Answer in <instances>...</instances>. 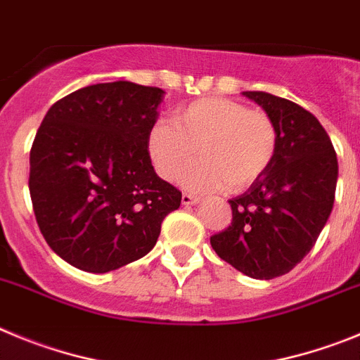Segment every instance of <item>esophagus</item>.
Segmentation results:
<instances>
[{
  "label": "esophagus",
  "mask_w": 360,
  "mask_h": 360,
  "mask_svg": "<svg viewBox=\"0 0 360 360\" xmlns=\"http://www.w3.org/2000/svg\"><path fill=\"white\" fill-rule=\"evenodd\" d=\"M181 202H183L184 206H193V204L199 202V197L192 195V193H183V197H181Z\"/></svg>",
  "instance_id": "obj_1"
}]
</instances>
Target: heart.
<instances>
[{
	"label": "heart",
	"mask_w": 360,
	"mask_h": 360,
	"mask_svg": "<svg viewBox=\"0 0 360 360\" xmlns=\"http://www.w3.org/2000/svg\"><path fill=\"white\" fill-rule=\"evenodd\" d=\"M276 145V127L264 111L222 96L181 105L174 122H154L147 138L148 156L165 181L176 179L197 150L200 161L181 179L192 192L248 188L271 167Z\"/></svg>",
	"instance_id": "obj_1"
}]
</instances>
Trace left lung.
I'll list each match as a JSON object with an SVG mask.
<instances>
[{
	"label": "left lung",
	"instance_id": "8db88e82",
	"mask_svg": "<svg viewBox=\"0 0 360 360\" xmlns=\"http://www.w3.org/2000/svg\"><path fill=\"white\" fill-rule=\"evenodd\" d=\"M242 95L274 122L276 154L248 192L229 200L231 226L210 242L245 276L273 280L296 267L325 228L335 199L338 156L312 112L264 91Z\"/></svg>",
	"mask_w": 360,
	"mask_h": 360
}]
</instances>
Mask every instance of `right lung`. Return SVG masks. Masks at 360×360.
<instances>
[{"label": "right lung", "mask_w": 360, "mask_h": 360, "mask_svg": "<svg viewBox=\"0 0 360 360\" xmlns=\"http://www.w3.org/2000/svg\"><path fill=\"white\" fill-rule=\"evenodd\" d=\"M165 91L118 80L55 102L30 150L32 204L44 240L87 273L145 257L181 192L148 156V131Z\"/></svg>", "instance_id": "add662e5"}]
</instances>
